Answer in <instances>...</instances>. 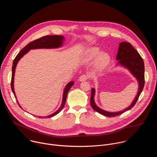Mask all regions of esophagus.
<instances>
[{
  "label": "esophagus",
  "mask_w": 157,
  "mask_h": 157,
  "mask_svg": "<svg viewBox=\"0 0 157 157\" xmlns=\"http://www.w3.org/2000/svg\"><path fill=\"white\" fill-rule=\"evenodd\" d=\"M87 76L86 75H81L79 78V80L80 81H86L87 79Z\"/></svg>",
  "instance_id": "34e87169"
}]
</instances>
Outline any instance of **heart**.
Segmentation results:
<instances>
[{"instance_id":"b5f03b06","label":"heart","mask_w":157,"mask_h":157,"mask_svg":"<svg viewBox=\"0 0 157 157\" xmlns=\"http://www.w3.org/2000/svg\"><path fill=\"white\" fill-rule=\"evenodd\" d=\"M99 49L96 47H93L88 49L84 55V60L90 61L94 59L99 53ZM110 57L107 53L103 52L100 53L97 57L96 61V66L99 69L104 68L109 63Z\"/></svg>"}]
</instances>
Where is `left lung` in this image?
Instances as JSON below:
<instances>
[{"label": "left lung", "mask_w": 157, "mask_h": 157, "mask_svg": "<svg viewBox=\"0 0 157 157\" xmlns=\"http://www.w3.org/2000/svg\"><path fill=\"white\" fill-rule=\"evenodd\" d=\"M116 59L119 61L118 64H120L121 65L127 68L133 75V76L137 79L139 82V89L136 98L134 99L133 101L128 107L123 110L117 112V113H110V112H107L100 109L96 105L94 99L95 89L94 88H92L90 99L91 107L98 113L109 117L117 116L123 114L125 111L132 109L136 104L145 84V66L144 60L138 52L132 47L129 42L122 41L119 44Z\"/></svg>", "instance_id": "left-lung-1"}]
</instances>
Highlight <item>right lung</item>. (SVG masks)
Instances as JSON below:
<instances>
[{"label":"right lung","mask_w":157,"mask_h":157,"mask_svg":"<svg viewBox=\"0 0 157 157\" xmlns=\"http://www.w3.org/2000/svg\"><path fill=\"white\" fill-rule=\"evenodd\" d=\"M64 36L61 35H47L43 37H41L40 38H38L37 40H35L30 43H29L27 46H25L23 49H22L20 53L16 56L15 58L14 59L13 61V66H12V79H11V89L12 91L15 96V98H16L15 93L14 91V88H13V81H14V75H15V68L17 63L18 61L20 59V58L23 56L24 55H25L30 50L32 49H37V48H58L62 46L63 41L64 40ZM74 84L73 81L70 82L68 84H67L64 88V90L63 92V101L59 109H58L55 113H53L52 114L46 116L45 118H50L52 117H53L58 114L59 112L63 109L65 102L66 101V96L67 94H68V91H70V89H71V86ZM17 103L20 107L21 108V107L19 103ZM39 118H43V117H38Z\"/></svg>","instance_id":"add662e5"}]
</instances>
